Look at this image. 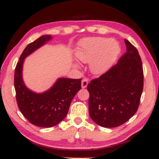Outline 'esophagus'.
<instances>
[{"label": "esophagus", "instance_id": "esophagus-1", "mask_svg": "<svg viewBox=\"0 0 159 159\" xmlns=\"http://www.w3.org/2000/svg\"><path fill=\"white\" fill-rule=\"evenodd\" d=\"M88 84V80L86 79H83L82 81H81V88H85L86 87H87Z\"/></svg>", "mask_w": 159, "mask_h": 159}]
</instances>
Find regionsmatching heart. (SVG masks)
Masks as SVG:
<instances>
[{"instance_id": "1", "label": "heart", "mask_w": 159, "mask_h": 159, "mask_svg": "<svg viewBox=\"0 0 159 159\" xmlns=\"http://www.w3.org/2000/svg\"><path fill=\"white\" fill-rule=\"evenodd\" d=\"M120 52V45L116 41L102 37L80 40L75 51L78 60L84 63L91 61L90 69L95 74H103L111 68Z\"/></svg>"}]
</instances>
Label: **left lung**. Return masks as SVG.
<instances>
[{
	"instance_id": "8db88e82",
	"label": "left lung",
	"mask_w": 159,
	"mask_h": 159,
	"mask_svg": "<svg viewBox=\"0 0 159 159\" xmlns=\"http://www.w3.org/2000/svg\"><path fill=\"white\" fill-rule=\"evenodd\" d=\"M126 52L118 63L87 86L89 114L97 124L115 128L135 114L143 90L144 75L138 50L125 39Z\"/></svg>"
}]
</instances>
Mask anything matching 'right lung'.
I'll return each mask as SVG.
<instances>
[{
	"label": "right lung",
	"mask_w": 159,
	"mask_h": 159,
	"mask_svg": "<svg viewBox=\"0 0 159 159\" xmlns=\"http://www.w3.org/2000/svg\"><path fill=\"white\" fill-rule=\"evenodd\" d=\"M44 35L31 43L21 53L15 71V88L19 109L29 122L39 127L50 128L60 123L68 113L71 100L81 89V79L60 78L50 89L37 93L26 87L22 77L25 59L50 41Z\"/></svg>",
	"instance_id": "add662e5"
}]
</instances>
